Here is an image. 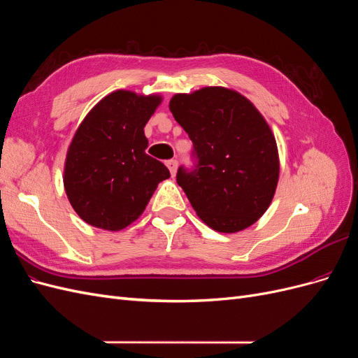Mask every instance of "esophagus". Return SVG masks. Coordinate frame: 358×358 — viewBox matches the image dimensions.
I'll list each match as a JSON object with an SVG mask.
<instances>
[{"instance_id": "esophagus-1", "label": "esophagus", "mask_w": 358, "mask_h": 358, "mask_svg": "<svg viewBox=\"0 0 358 358\" xmlns=\"http://www.w3.org/2000/svg\"><path fill=\"white\" fill-rule=\"evenodd\" d=\"M166 166L169 167V170H170V173H171V176L175 178V175H176V169H178V162H176V159H169V161H166Z\"/></svg>"}]
</instances>
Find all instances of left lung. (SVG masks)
Instances as JSON below:
<instances>
[{"mask_svg": "<svg viewBox=\"0 0 358 358\" xmlns=\"http://www.w3.org/2000/svg\"><path fill=\"white\" fill-rule=\"evenodd\" d=\"M170 112L188 133L197 169L178 170L199 218L220 233H237L268 209L279 180L278 145L264 116L245 95L224 86L175 94Z\"/></svg>", "mask_w": 358, "mask_h": 358, "instance_id": "8db88e82", "label": "left lung"}]
</instances>
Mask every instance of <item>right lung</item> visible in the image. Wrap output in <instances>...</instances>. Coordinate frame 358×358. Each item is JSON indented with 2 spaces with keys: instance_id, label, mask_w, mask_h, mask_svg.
Listing matches in <instances>:
<instances>
[{
  "instance_id": "obj_1",
  "label": "right lung",
  "mask_w": 358,
  "mask_h": 358,
  "mask_svg": "<svg viewBox=\"0 0 358 358\" xmlns=\"http://www.w3.org/2000/svg\"><path fill=\"white\" fill-rule=\"evenodd\" d=\"M159 94L117 90L106 95L76 129L64 162V188L80 218L119 231L143 213L169 169L146 155L145 125Z\"/></svg>"
}]
</instances>
